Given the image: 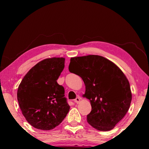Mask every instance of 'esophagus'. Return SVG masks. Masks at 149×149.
<instances>
[{
	"instance_id": "1",
	"label": "esophagus",
	"mask_w": 149,
	"mask_h": 149,
	"mask_svg": "<svg viewBox=\"0 0 149 149\" xmlns=\"http://www.w3.org/2000/svg\"><path fill=\"white\" fill-rule=\"evenodd\" d=\"M80 100H81V98L79 97H77L76 99L74 100V101H75V103H77V104H78V103L80 102Z\"/></svg>"
}]
</instances>
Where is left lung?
Returning a JSON list of instances; mask_svg holds the SVG:
<instances>
[{
  "mask_svg": "<svg viewBox=\"0 0 149 149\" xmlns=\"http://www.w3.org/2000/svg\"><path fill=\"white\" fill-rule=\"evenodd\" d=\"M69 71L81 77L84 97L92 110L87 122L96 130H112L125 116L132 99L129 81L114 63L98 55L71 58Z\"/></svg>",
  "mask_w": 149,
  "mask_h": 149,
  "instance_id": "8db88e82",
  "label": "left lung"
}]
</instances>
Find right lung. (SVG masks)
<instances>
[{
  "label": "right lung",
  "mask_w": 149,
  "mask_h": 149,
  "mask_svg": "<svg viewBox=\"0 0 149 149\" xmlns=\"http://www.w3.org/2000/svg\"><path fill=\"white\" fill-rule=\"evenodd\" d=\"M64 58H50L35 65L17 89L22 114L29 124L41 130L58 125L69 112L64 88L57 79L64 68Z\"/></svg>",
  "instance_id": "add662e5"
}]
</instances>
